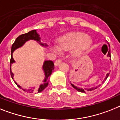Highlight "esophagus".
Listing matches in <instances>:
<instances>
[{
  "instance_id": "obj_1",
  "label": "esophagus",
  "mask_w": 120,
  "mask_h": 120,
  "mask_svg": "<svg viewBox=\"0 0 120 120\" xmlns=\"http://www.w3.org/2000/svg\"><path fill=\"white\" fill-rule=\"evenodd\" d=\"M61 61H62V59H60V58H59V59H56V61H55V62H54V65H55L56 66H57L58 64H59V63L61 62Z\"/></svg>"
}]
</instances>
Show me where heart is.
I'll list each match as a JSON object with an SVG mask.
<instances>
[{"instance_id": "heart-1", "label": "heart", "mask_w": 120, "mask_h": 120, "mask_svg": "<svg viewBox=\"0 0 120 120\" xmlns=\"http://www.w3.org/2000/svg\"><path fill=\"white\" fill-rule=\"evenodd\" d=\"M92 43L91 38L82 32H73L64 35L59 39L58 45H52L51 49L54 53H59L61 51H69L74 49L75 55H80L89 48Z\"/></svg>"}]
</instances>
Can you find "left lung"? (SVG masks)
I'll list each match as a JSON object with an SVG mask.
<instances>
[{"instance_id":"8db88e82","label":"left lung","mask_w":120,"mask_h":120,"mask_svg":"<svg viewBox=\"0 0 120 120\" xmlns=\"http://www.w3.org/2000/svg\"><path fill=\"white\" fill-rule=\"evenodd\" d=\"M110 50L109 51V52H108V54H107V56H109V57H111V56H110ZM109 74L110 73H107V75L106 77H105V79L104 80V81H103L102 82V84L103 83H104V82L105 81V80H107V77H109ZM101 84V85H102ZM101 85H98V86H94V87H91V88H88V89H83V88H79V87H77V86H74L73 84L71 83V85L72 86V87L74 88H75V90H77L79 92H82V93H85L86 91H93V90H96V89L98 88L99 87L101 86Z\"/></svg>"}]
</instances>
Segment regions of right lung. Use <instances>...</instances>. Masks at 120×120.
<instances>
[{
    "label": "right lung",
    "instance_id": "right-lung-1",
    "mask_svg": "<svg viewBox=\"0 0 120 120\" xmlns=\"http://www.w3.org/2000/svg\"><path fill=\"white\" fill-rule=\"evenodd\" d=\"M29 40H36L37 41H38V43H40L42 46H47V45L45 44V43H41L40 41V37L39 34H37L36 30H33L29 32L26 34H24L22 35H19L18 37L16 38L15 41H14V43H13L12 46H11V59H10V74L11 76L12 79H13V75L14 74H13L11 71V64L15 62L12 56V53L16 49L19 48L21 46H22L26 41H28ZM54 69V64L52 61H45L43 63V70L45 72V80H43V82L39 86L37 87V88H31L26 89V90H23L19 85H18L15 82V83L18 86L19 88L23 90L24 91H26L27 93H33V92H36V93H40L43 90H45V88L48 85V81H49V77L51 75V73L53 72V70Z\"/></svg>",
    "mask_w": 120,
    "mask_h": 120
}]
</instances>
